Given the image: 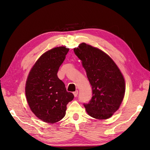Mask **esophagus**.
I'll return each mask as SVG.
<instances>
[{"label": "esophagus", "mask_w": 150, "mask_h": 150, "mask_svg": "<svg viewBox=\"0 0 150 150\" xmlns=\"http://www.w3.org/2000/svg\"><path fill=\"white\" fill-rule=\"evenodd\" d=\"M73 94H74V97H77V96H78V90L76 91H74L73 93Z\"/></svg>", "instance_id": "obj_1"}]
</instances>
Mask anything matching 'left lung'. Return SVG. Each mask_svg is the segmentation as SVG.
Returning a JSON list of instances; mask_svg holds the SVG:
<instances>
[{"label": "left lung", "mask_w": 150, "mask_h": 150, "mask_svg": "<svg viewBox=\"0 0 150 150\" xmlns=\"http://www.w3.org/2000/svg\"><path fill=\"white\" fill-rule=\"evenodd\" d=\"M74 51L82 61L92 87L91 99L83 104L86 111L94 118H109L118 110L123 99V76L111 58L99 49L83 42Z\"/></svg>", "instance_id": "1"}]
</instances>
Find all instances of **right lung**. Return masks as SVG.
<instances>
[{"mask_svg": "<svg viewBox=\"0 0 150 150\" xmlns=\"http://www.w3.org/2000/svg\"><path fill=\"white\" fill-rule=\"evenodd\" d=\"M69 50L59 47L43 54L32 68L26 81L25 95L31 111L48 123L61 120L66 115L67 104L74 98L57 75Z\"/></svg>", "mask_w": 150, "mask_h": 150, "instance_id": "1", "label": "right lung"}]
</instances>
